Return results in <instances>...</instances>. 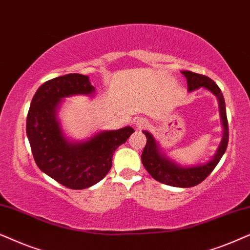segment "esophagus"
I'll list each match as a JSON object with an SVG mask.
<instances>
[{
	"label": "esophagus",
	"instance_id": "1",
	"mask_svg": "<svg viewBox=\"0 0 250 250\" xmlns=\"http://www.w3.org/2000/svg\"><path fill=\"white\" fill-rule=\"evenodd\" d=\"M135 125L139 129L145 128V127H146V126H148V121H146V119H145V118H139L138 121H136Z\"/></svg>",
	"mask_w": 250,
	"mask_h": 250
}]
</instances>
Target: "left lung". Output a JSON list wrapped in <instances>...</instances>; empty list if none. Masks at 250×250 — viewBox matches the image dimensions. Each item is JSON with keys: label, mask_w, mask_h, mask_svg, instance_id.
I'll return each mask as SVG.
<instances>
[{"label": "left lung", "mask_w": 250, "mask_h": 250, "mask_svg": "<svg viewBox=\"0 0 250 250\" xmlns=\"http://www.w3.org/2000/svg\"><path fill=\"white\" fill-rule=\"evenodd\" d=\"M188 81V90L192 92L197 88L205 87L210 91L214 95H216L220 105V115L223 125V138L218 146L213 158L209 162L196 166H180L179 164L174 163L173 160L160 152L158 143L149 132L143 131L146 138V145L142 151L141 160L145 168L156 181L160 183L167 184L170 187L179 188H191L203 182L220 162L222 156L227 150L229 142V125L225 111V102L221 88L217 86L213 80L205 75L196 74L192 71H181Z\"/></svg>", "instance_id": "8db88e82"}]
</instances>
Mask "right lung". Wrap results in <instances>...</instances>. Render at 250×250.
I'll return each instance as SVG.
<instances>
[{
    "mask_svg": "<svg viewBox=\"0 0 250 250\" xmlns=\"http://www.w3.org/2000/svg\"><path fill=\"white\" fill-rule=\"evenodd\" d=\"M94 92L85 75L56 77L39 87L27 115V136L36 165L69 189H86L104 179L111 168L115 150L134 132L131 126H126L99 132L85 141L68 140L57 118L59 104L63 98L93 95Z\"/></svg>",
    "mask_w": 250,
    "mask_h": 250,
    "instance_id": "right-lung-1",
    "label": "right lung"
}]
</instances>
